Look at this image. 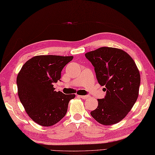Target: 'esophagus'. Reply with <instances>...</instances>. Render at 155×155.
Masks as SVG:
<instances>
[{
    "mask_svg": "<svg viewBox=\"0 0 155 155\" xmlns=\"http://www.w3.org/2000/svg\"><path fill=\"white\" fill-rule=\"evenodd\" d=\"M78 97H80L81 98H83V99H86V98H88V95H79Z\"/></svg>",
    "mask_w": 155,
    "mask_h": 155,
    "instance_id": "34e87169",
    "label": "esophagus"
}]
</instances>
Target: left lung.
<instances>
[{"label":"left lung","instance_id":"1","mask_svg":"<svg viewBox=\"0 0 155 155\" xmlns=\"http://www.w3.org/2000/svg\"><path fill=\"white\" fill-rule=\"evenodd\" d=\"M85 57L94 67L97 81L105 86L104 98L91 114L103 125L116 124L127 116L139 96L140 77L135 62L126 52L116 48L101 47Z\"/></svg>","mask_w":155,"mask_h":155}]
</instances>
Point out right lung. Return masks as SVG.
Listing matches in <instances>:
<instances>
[{
    "label": "right lung",
    "mask_w": 155,
    "mask_h": 155,
    "mask_svg": "<svg viewBox=\"0 0 155 155\" xmlns=\"http://www.w3.org/2000/svg\"><path fill=\"white\" fill-rule=\"evenodd\" d=\"M73 57L39 55L25 62L16 78L18 95L27 113L43 127L57 123L67 112L75 94L55 91L53 84L60 81L61 71Z\"/></svg>",
    "instance_id": "obj_1"
}]
</instances>
